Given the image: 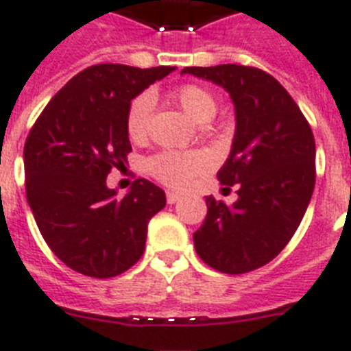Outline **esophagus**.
Instances as JSON below:
<instances>
[{
	"mask_svg": "<svg viewBox=\"0 0 351 351\" xmlns=\"http://www.w3.org/2000/svg\"><path fill=\"white\" fill-rule=\"evenodd\" d=\"M165 197H167V204H176L182 200V195H178V193H175V191H167V195H165Z\"/></svg>",
	"mask_w": 351,
	"mask_h": 351,
	"instance_id": "esophagus-1",
	"label": "esophagus"
}]
</instances>
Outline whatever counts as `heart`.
I'll return each mask as SVG.
<instances>
[{"instance_id": "heart-1", "label": "heart", "mask_w": 351, "mask_h": 351, "mask_svg": "<svg viewBox=\"0 0 351 351\" xmlns=\"http://www.w3.org/2000/svg\"><path fill=\"white\" fill-rule=\"evenodd\" d=\"M169 100L178 109H182L187 118H191L197 123H206L217 112V101L213 95L200 85H182L171 93ZM151 107L153 101L147 95L136 96L127 107L125 129L132 142H142L147 136ZM147 169L160 182L176 189H184L191 184L195 176L202 175L208 169V160L200 153L164 151L149 160Z\"/></svg>"}]
</instances>
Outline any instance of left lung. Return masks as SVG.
Segmentation results:
<instances>
[{
    "mask_svg": "<svg viewBox=\"0 0 351 351\" xmlns=\"http://www.w3.org/2000/svg\"><path fill=\"white\" fill-rule=\"evenodd\" d=\"M219 85L234 106L231 153L220 167L224 186L239 184L231 206L206 197L208 215L195 231V250L208 266L240 275L284 250L304 217L315 187V140L288 90L261 69L186 67Z\"/></svg>",
    "mask_w": 351,
    "mask_h": 351,
    "instance_id": "left-lung-1",
    "label": "left lung"
}]
</instances>
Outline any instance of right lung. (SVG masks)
Listing matches in <instances>:
<instances>
[{
	"mask_svg": "<svg viewBox=\"0 0 351 351\" xmlns=\"http://www.w3.org/2000/svg\"><path fill=\"white\" fill-rule=\"evenodd\" d=\"M173 71L93 65L58 90L30 129L23 149L27 202L52 253L74 271L117 277L143 255L149 220L165 208V193L138 178L117 198L106 180L131 153L129 104Z\"/></svg>",
	"mask_w": 351,
	"mask_h": 351,
	"instance_id": "1",
	"label": "right lung"
}]
</instances>
